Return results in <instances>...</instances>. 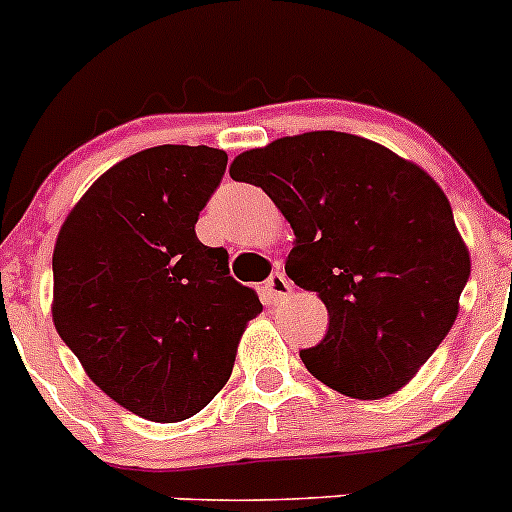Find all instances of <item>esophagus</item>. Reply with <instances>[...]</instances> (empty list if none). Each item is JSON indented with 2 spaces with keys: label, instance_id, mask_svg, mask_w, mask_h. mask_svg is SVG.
<instances>
[{
  "label": "esophagus",
  "instance_id": "1",
  "mask_svg": "<svg viewBox=\"0 0 512 512\" xmlns=\"http://www.w3.org/2000/svg\"><path fill=\"white\" fill-rule=\"evenodd\" d=\"M265 295L270 297L272 302L285 300V297H290V295H292V285H290V280H287V277L282 275V272H275V275H272L270 280L265 282Z\"/></svg>",
  "mask_w": 512,
  "mask_h": 512
}]
</instances>
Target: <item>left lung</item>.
<instances>
[{"mask_svg":"<svg viewBox=\"0 0 512 512\" xmlns=\"http://www.w3.org/2000/svg\"><path fill=\"white\" fill-rule=\"evenodd\" d=\"M230 177L262 187L295 232L285 272L327 307L307 370L355 400L405 388L460 310L470 252L438 182L347 132L280 137L235 157Z\"/></svg>","mask_w":512,"mask_h":512,"instance_id":"obj_1","label":"left lung"}]
</instances>
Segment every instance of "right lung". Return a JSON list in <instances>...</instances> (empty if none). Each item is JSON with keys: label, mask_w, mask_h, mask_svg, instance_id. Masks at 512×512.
<instances>
[{"label": "right lung", "mask_w": 512, "mask_h": 512, "mask_svg": "<svg viewBox=\"0 0 512 512\" xmlns=\"http://www.w3.org/2000/svg\"><path fill=\"white\" fill-rule=\"evenodd\" d=\"M227 155L160 145L109 167L69 210L52 255V322L89 380L152 423L200 413L262 312L227 250L197 240Z\"/></svg>", "instance_id": "right-lung-1"}]
</instances>
